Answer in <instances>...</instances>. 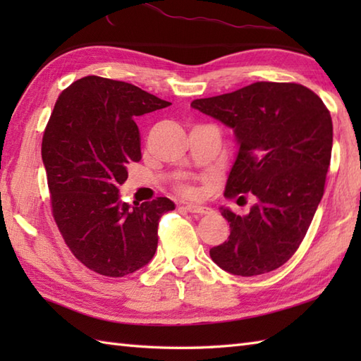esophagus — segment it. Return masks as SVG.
Listing matches in <instances>:
<instances>
[{
    "label": "esophagus",
    "mask_w": 361,
    "mask_h": 361,
    "mask_svg": "<svg viewBox=\"0 0 361 361\" xmlns=\"http://www.w3.org/2000/svg\"><path fill=\"white\" fill-rule=\"evenodd\" d=\"M186 211L192 212V214H200V216H203V214H209V208H206V206H202V204H195V203H186Z\"/></svg>",
    "instance_id": "esophagus-1"
}]
</instances>
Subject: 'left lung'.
<instances>
[{
    "label": "left lung",
    "instance_id": "1",
    "mask_svg": "<svg viewBox=\"0 0 361 361\" xmlns=\"http://www.w3.org/2000/svg\"><path fill=\"white\" fill-rule=\"evenodd\" d=\"M190 106L233 130L239 150L226 194L256 197L242 217L220 206L231 233L209 250L212 260L235 276L276 270L295 255L323 198L331 113L312 90L279 82H255Z\"/></svg>",
    "mask_w": 361,
    "mask_h": 361
}]
</instances>
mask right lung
I'll use <instances>...</instances> for the list:
<instances>
[{
    "label": "right lung",
    "mask_w": 361,
    "mask_h": 361,
    "mask_svg": "<svg viewBox=\"0 0 361 361\" xmlns=\"http://www.w3.org/2000/svg\"><path fill=\"white\" fill-rule=\"evenodd\" d=\"M169 105L132 83L88 75L54 106L42 142L52 214L73 255L99 274L122 278L147 265L158 221L175 209L166 197L130 206L119 195L128 164L141 159L135 119Z\"/></svg>",
    "instance_id": "add662e5"
}]
</instances>
